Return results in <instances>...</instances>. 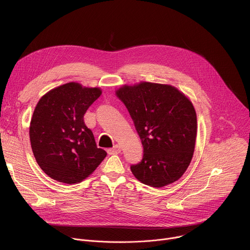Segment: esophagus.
Wrapping results in <instances>:
<instances>
[{"label": "esophagus", "instance_id": "1", "mask_svg": "<svg viewBox=\"0 0 250 250\" xmlns=\"http://www.w3.org/2000/svg\"><path fill=\"white\" fill-rule=\"evenodd\" d=\"M122 151V148H121V146H115L113 148H110V149H108V153L110 154V155H114V154H119L120 152Z\"/></svg>", "mask_w": 250, "mask_h": 250}]
</instances>
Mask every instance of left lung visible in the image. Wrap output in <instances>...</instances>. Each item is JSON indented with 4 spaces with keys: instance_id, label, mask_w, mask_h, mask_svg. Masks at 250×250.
I'll return each instance as SVG.
<instances>
[{
    "instance_id": "left-lung-1",
    "label": "left lung",
    "mask_w": 250,
    "mask_h": 250,
    "mask_svg": "<svg viewBox=\"0 0 250 250\" xmlns=\"http://www.w3.org/2000/svg\"><path fill=\"white\" fill-rule=\"evenodd\" d=\"M116 96L125 104L144 146V157L130 170L138 181L161 188L180 179L192 160L197 115L177 88L158 83L124 85Z\"/></svg>"
}]
</instances>
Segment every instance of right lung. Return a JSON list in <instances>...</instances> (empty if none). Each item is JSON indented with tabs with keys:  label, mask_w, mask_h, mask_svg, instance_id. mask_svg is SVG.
<instances>
[{
	"label": "right lung",
	"mask_w": 250,
	"mask_h": 250,
	"mask_svg": "<svg viewBox=\"0 0 250 250\" xmlns=\"http://www.w3.org/2000/svg\"><path fill=\"white\" fill-rule=\"evenodd\" d=\"M101 95L98 87L70 82L47 92L35 106L29 125L31 149L53 180L80 183L106 156L84 123L86 111Z\"/></svg>",
	"instance_id": "right-lung-1"
}]
</instances>
